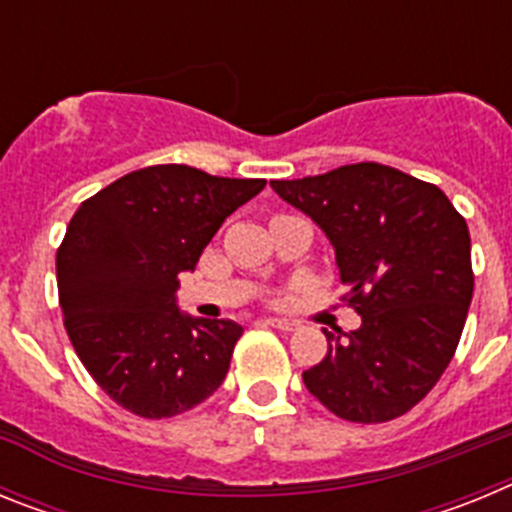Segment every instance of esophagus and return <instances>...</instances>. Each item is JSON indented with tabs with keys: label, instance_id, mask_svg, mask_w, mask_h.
<instances>
[{
	"label": "esophagus",
	"instance_id": "1",
	"mask_svg": "<svg viewBox=\"0 0 512 512\" xmlns=\"http://www.w3.org/2000/svg\"><path fill=\"white\" fill-rule=\"evenodd\" d=\"M264 325H271V328H279V330H297V323L295 320H284V318H269L264 320Z\"/></svg>",
	"mask_w": 512,
	"mask_h": 512
}]
</instances>
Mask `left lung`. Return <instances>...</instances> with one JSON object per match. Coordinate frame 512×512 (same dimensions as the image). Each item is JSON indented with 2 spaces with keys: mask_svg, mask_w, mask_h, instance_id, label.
<instances>
[{
  "mask_svg": "<svg viewBox=\"0 0 512 512\" xmlns=\"http://www.w3.org/2000/svg\"><path fill=\"white\" fill-rule=\"evenodd\" d=\"M271 189L328 235L343 300L361 315L351 333L325 330L328 354L302 372L305 387L351 423L400 418L459 346L474 292L467 220L436 184L374 161Z\"/></svg>",
  "mask_w": 512,
  "mask_h": 512,
  "instance_id": "left-lung-1",
  "label": "left lung"
}]
</instances>
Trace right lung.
<instances>
[{"label": "right lung", "mask_w": 512, "mask_h": 512, "mask_svg": "<svg viewBox=\"0 0 512 512\" xmlns=\"http://www.w3.org/2000/svg\"><path fill=\"white\" fill-rule=\"evenodd\" d=\"M264 184L184 164L146 166L71 217L56 253L63 325L81 364L117 405L161 420L192 410L223 384L243 328L184 315L179 274L194 271L225 217Z\"/></svg>", "instance_id": "1"}]
</instances>
